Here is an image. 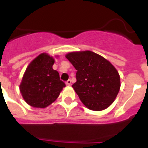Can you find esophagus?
I'll list each match as a JSON object with an SVG mask.
<instances>
[{"mask_svg":"<svg viewBox=\"0 0 148 148\" xmlns=\"http://www.w3.org/2000/svg\"><path fill=\"white\" fill-rule=\"evenodd\" d=\"M66 84H67V85H71V80H67V81H66Z\"/></svg>","mask_w":148,"mask_h":148,"instance_id":"esophagus-1","label":"esophagus"}]
</instances>
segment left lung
Returning a JSON list of instances; mask_svg holds the SVG:
<instances>
[{
	"label": "left lung",
	"mask_w": 148,
	"mask_h": 148,
	"mask_svg": "<svg viewBox=\"0 0 148 148\" xmlns=\"http://www.w3.org/2000/svg\"><path fill=\"white\" fill-rule=\"evenodd\" d=\"M77 70L72 85L82 103L90 110H102L114 102L121 83L118 72L108 60L90 51L67 53Z\"/></svg>",
	"instance_id": "8db88e82"
}]
</instances>
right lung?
<instances>
[{"label": "right lung", "mask_w": 148, "mask_h": 148, "mask_svg": "<svg viewBox=\"0 0 148 148\" xmlns=\"http://www.w3.org/2000/svg\"><path fill=\"white\" fill-rule=\"evenodd\" d=\"M54 59L43 53L27 66L20 84L24 101L34 108H45L58 98L65 84L52 68Z\"/></svg>", "instance_id": "add662e5"}]
</instances>
